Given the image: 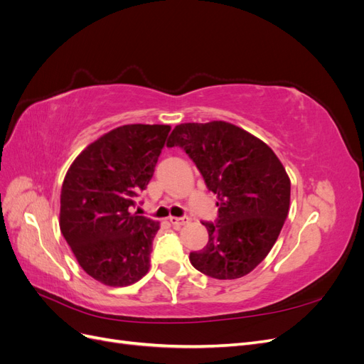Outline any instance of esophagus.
<instances>
[{
  "instance_id": "obj_1",
  "label": "esophagus",
  "mask_w": 364,
  "mask_h": 364,
  "mask_svg": "<svg viewBox=\"0 0 364 364\" xmlns=\"http://www.w3.org/2000/svg\"><path fill=\"white\" fill-rule=\"evenodd\" d=\"M170 223L176 228H181L190 223V218L188 217H170Z\"/></svg>"
}]
</instances>
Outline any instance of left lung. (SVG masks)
Returning a JSON list of instances; mask_svg holds the SVG:
<instances>
[{
    "mask_svg": "<svg viewBox=\"0 0 364 364\" xmlns=\"http://www.w3.org/2000/svg\"><path fill=\"white\" fill-rule=\"evenodd\" d=\"M179 146L217 194L215 223L203 222L208 245L190 253L193 266L215 279H237L267 257L290 206V179L273 150L226 121L173 129Z\"/></svg>",
    "mask_w": 364,
    "mask_h": 364,
    "instance_id": "obj_1",
    "label": "left lung"
}]
</instances>
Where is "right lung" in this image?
<instances>
[{
  "label": "right lung",
  "mask_w": 364,
  "mask_h": 364,
  "mask_svg": "<svg viewBox=\"0 0 364 364\" xmlns=\"http://www.w3.org/2000/svg\"><path fill=\"white\" fill-rule=\"evenodd\" d=\"M170 126L127 124L74 159L60 193V230L80 267L95 281L124 287L149 272L159 223L136 215Z\"/></svg>",
  "instance_id": "obj_1"
}]
</instances>
